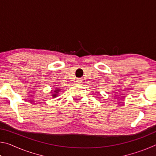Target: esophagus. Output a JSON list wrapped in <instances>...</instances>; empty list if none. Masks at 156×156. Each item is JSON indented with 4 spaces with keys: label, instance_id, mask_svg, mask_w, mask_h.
I'll use <instances>...</instances> for the list:
<instances>
[{
    "label": "esophagus",
    "instance_id": "esophagus-1",
    "mask_svg": "<svg viewBox=\"0 0 156 156\" xmlns=\"http://www.w3.org/2000/svg\"><path fill=\"white\" fill-rule=\"evenodd\" d=\"M76 83H77L78 84H81L82 83H83V80H82L81 79H77V80H76Z\"/></svg>",
    "mask_w": 156,
    "mask_h": 156
}]
</instances>
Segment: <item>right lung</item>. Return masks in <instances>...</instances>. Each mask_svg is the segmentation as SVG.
Wrapping results in <instances>:
<instances>
[{
	"label": "right lung",
	"mask_w": 156,
	"mask_h": 156,
	"mask_svg": "<svg viewBox=\"0 0 156 156\" xmlns=\"http://www.w3.org/2000/svg\"><path fill=\"white\" fill-rule=\"evenodd\" d=\"M51 96H52V97L53 98H56L57 96H58V94H59V92L60 91V89L59 88V87H56V89H55V90H51Z\"/></svg>",
	"instance_id": "1"
}]
</instances>
